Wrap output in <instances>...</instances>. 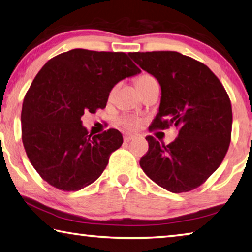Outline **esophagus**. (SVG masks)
<instances>
[{
	"instance_id": "34e87169",
	"label": "esophagus",
	"mask_w": 252,
	"mask_h": 252,
	"mask_svg": "<svg viewBox=\"0 0 252 252\" xmlns=\"http://www.w3.org/2000/svg\"><path fill=\"white\" fill-rule=\"evenodd\" d=\"M133 139H135V135H133V134H125V138H123L126 143H129V142Z\"/></svg>"
}]
</instances>
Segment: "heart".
I'll use <instances>...</instances> for the list:
<instances>
[{"label":"heart","mask_w":252,"mask_h":252,"mask_svg":"<svg viewBox=\"0 0 252 252\" xmlns=\"http://www.w3.org/2000/svg\"><path fill=\"white\" fill-rule=\"evenodd\" d=\"M151 78H153V77H151L149 75H142V76L139 77L138 79H136L135 85H136V87H139L140 85L143 84V82L150 80ZM120 122L125 126L130 127V129H133V127H135L136 126L139 125V120L136 118H134V117H123L121 120H120Z\"/></svg>","instance_id":"heart-1"}]
</instances>
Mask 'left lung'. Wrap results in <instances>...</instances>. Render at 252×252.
Segmentation results:
<instances>
[{"label": "left lung", "instance_id": "left-lung-1", "mask_svg": "<svg viewBox=\"0 0 252 252\" xmlns=\"http://www.w3.org/2000/svg\"><path fill=\"white\" fill-rule=\"evenodd\" d=\"M162 90L152 129L177 126L165 145L146 136L149 151L140 166L172 193L197 189L220 165L230 144L232 110L225 88L209 68L177 52L129 53Z\"/></svg>", "mask_w": 252, "mask_h": 252}]
</instances>
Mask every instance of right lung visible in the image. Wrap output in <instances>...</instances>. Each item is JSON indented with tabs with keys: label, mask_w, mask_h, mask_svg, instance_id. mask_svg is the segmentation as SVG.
Segmentation results:
<instances>
[{
	"label": "right lung",
	"mask_w": 252,
	"mask_h": 252,
	"mask_svg": "<svg viewBox=\"0 0 252 252\" xmlns=\"http://www.w3.org/2000/svg\"><path fill=\"white\" fill-rule=\"evenodd\" d=\"M141 70L125 53L71 49L45 63L23 101L22 140L30 162L48 184L79 190L101 175L110 154L123 143L109 129L89 134L85 112L106 108L119 81Z\"/></svg>",
	"instance_id": "obj_1"
}]
</instances>
